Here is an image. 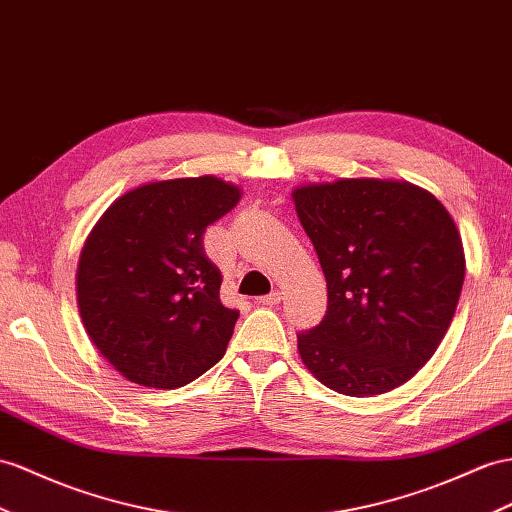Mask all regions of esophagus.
<instances>
[{
  "instance_id": "obj_1",
  "label": "esophagus",
  "mask_w": 512,
  "mask_h": 512,
  "mask_svg": "<svg viewBox=\"0 0 512 512\" xmlns=\"http://www.w3.org/2000/svg\"><path fill=\"white\" fill-rule=\"evenodd\" d=\"M281 292L279 290H274L272 294H268V296H259L257 298V305H268V307H272V305H279L281 303Z\"/></svg>"
}]
</instances>
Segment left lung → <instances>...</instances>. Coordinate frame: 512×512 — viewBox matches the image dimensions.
Returning a JSON list of instances; mask_svg holds the SVG:
<instances>
[{"label": "left lung", "mask_w": 512, "mask_h": 512, "mask_svg": "<svg viewBox=\"0 0 512 512\" xmlns=\"http://www.w3.org/2000/svg\"><path fill=\"white\" fill-rule=\"evenodd\" d=\"M329 290L324 320L298 333L322 385L368 398L404 385L454 318L465 251L435 194L398 179H337L292 192Z\"/></svg>", "instance_id": "left-lung-1"}]
</instances>
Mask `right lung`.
Segmentation results:
<instances>
[{"instance_id": "obj_1", "label": "right lung", "mask_w": 512, "mask_h": 512, "mask_svg": "<svg viewBox=\"0 0 512 512\" xmlns=\"http://www.w3.org/2000/svg\"><path fill=\"white\" fill-rule=\"evenodd\" d=\"M242 190L214 175L144 183L119 196L84 242L77 307L90 342L127 381L175 389L225 355L240 313L220 303L205 229Z\"/></svg>"}]
</instances>
